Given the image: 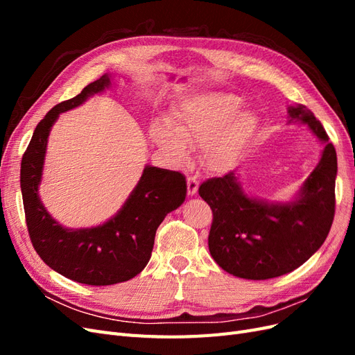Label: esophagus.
<instances>
[{
  "label": "esophagus",
  "instance_id": "obj_1",
  "mask_svg": "<svg viewBox=\"0 0 355 355\" xmlns=\"http://www.w3.org/2000/svg\"><path fill=\"white\" fill-rule=\"evenodd\" d=\"M187 187H188V194H189V196L197 194V191H198V180H197L194 176H189V178L187 179Z\"/></svg>",
  "mask_w": 355,
  "mask_h": 355
}]
</instances>
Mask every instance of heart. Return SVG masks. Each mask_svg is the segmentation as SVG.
<instances>
[{"instance_id": "heart-1", "label": "heart", "mask_w": 355, "mask_h": 355, "mask_svg": "<svg viewBox=\"0 0 355 355\" xmlns=\"http://www.w3.org/2000/svg\"><path fill=\"white\" fill-rule=\"evenodd\" d=\"M243 99L222 92L196 96L180 106L171 123L157 121L151 137L176 163H185L188 146L202 148V163L213 171H225L237 163L244 146L259 125L254 111L240 110Z\"/></svg>"}]
</instances>
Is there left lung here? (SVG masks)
Wrapping results in <instances>:
<instances>
[{"mask_svg": "<svg viewBox=\"0 0 355 355\" xmlns=\"http://www.w3.org/2000/svg\"><path fill=\"white\" fill-rule=\"evenodd\" d=\"M290 123L308 125L324 144L321 158L295 200L270 202L247 196L235 171L198 188L213 211L209 250L227 272L245 280H268L292 272L324 243L335 216L338 159L324 127L306 106H288Z\"/></svg>", "mask_w": 355, "mask_h": 355, "instance_id": "left-lung-1", "label": "left lung"}]
</instances>
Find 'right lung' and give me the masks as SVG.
Wrapping results in <instances>:
<instances>
[{
    "instance_id": "add662e5",
    "label": "right lung",
    "mask_w": 355,
    "mask_h": 355,
    "mask_svg": "<svg viewBox=\"0 0 355 355\" xmlns=\"http://www.w3.org/2000/svg\"><path fill=\"white\" fill-rule=\"evenodd\" d=\"M110 85L111 77L105 73L75 98L51 108L35 127L20 167L26 225L35 252L51 270L89 286L123 283L141 272L151 259L159 223L187 197L184 175L146 166L124 206L99 227L68 230L50 216L38 187L51 127L59 114L77 108Z\"/></svg>"
}]
</instances>
